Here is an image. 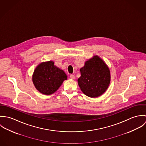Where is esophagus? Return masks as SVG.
I'll return each instance as SVG.
<instances>
[{
  "label": "esophagus",
  "mask_w": 146,
  "mask_h": 146,
  "mask_svg": "<svg viewBox=\"0 0 146 146\" xmlns=\"http://www.w3.org/2000/svg\"><path fill=\"white\" fill-rule=\"evenodd\" d=\"M70 78L71 79H72V80H74V79H75V76L74 75H70Z\"/></svg>",
  "instance_id": "obj_1"
}]
</instances>
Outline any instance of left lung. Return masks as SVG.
Returning <instances> with one entry per match:
<instances>
[{"label":"left lung","mask_w":146,"mask_h":146,"mask_svg":"<svg viewBox=\"0 0 146 146\" xmlns=\"http://www.w3.org/2000/svg\"><path fill=\"white\" fill-rule=\"evenodd\" d=\"M80 71L81 76L78 79V82L84 94L91 98H96L106 91L111 81L110 71L98 56H94L85 61Z\"/></svg>","instance_id":"left-lung-1"}]
</instances>
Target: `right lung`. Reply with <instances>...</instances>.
I'll return each mask as SVG.
<instances>
[{"instance_id": "add662e5", "label": "right lung", "mask_w": 146, "mask_h": 146, "mask_svg": "<svg viewBox=\"0 0 146 146\" xmlns=\"http://www.w3.org/2000/svg\"><path fill=\"white\" fill-rule=\"evenodd\" d=\"M33 82L35 88L42 94L50 95L56 92L67 76L54 62L50 61L39 63L33 74Z\"/></svg>"}]
</instances>
